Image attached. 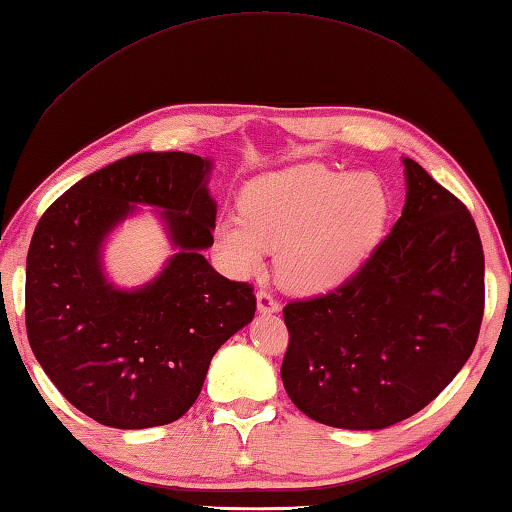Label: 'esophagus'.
I'll return each instance as SVG.
<instances>
[{
    "label": "esophagus",
    "instance_id": "esophagus-1",
    "mask_svg": "<svg viewBox=\"0 0 512 512\" xmlns=\"http://www.w3.org/2000/svg\"><path fill=\"white\" fill-rule=\"evenodd\" d=\"M256 302H258L260 314H278L280 311V302L271 296L269 291H258Z\"/></svg>",
    "mask_w": 512,
    "mask_h": 512
}]
</instances>
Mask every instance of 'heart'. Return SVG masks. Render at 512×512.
Here are the masks:
<instances>
[{
  "label": "heart",
  "instance_id": "heart-1",
  "mask_svg": "<svg viewBox=\"0 0 512 512\" xmlns=\"http://www.w3.org/2000/svg\"><path fill=\"white\" fill-rule=\"evenodd\" d=\"M243 212L216 223V249L232 274L265 269L278 252V278L296 294L316 296L340 287L375 252L391 210L389 192L371 172H340L302 163L249 181Z\"/></svg>",
  "mask_w": 512,
  "mask_h": 512
}]
</instances>
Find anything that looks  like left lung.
Segmentation results:
<instances>
[{"instance_id":"8db88e82","label":"left lung","mask_w":512,"mask_h":512,"mask_svg":"<svg viewBox=\"0 0 512 512\" xmlns=\"http://www.w3.org/2000/svg\"><path fill=\"white\" fill-rule=\"evenodd\" d=\"M391 234L325 296L283 309L285 391L311 420L387 429L422 411L471 358L484 316V252L471 212L413 159Z\"/></svg>"}]
</instances>
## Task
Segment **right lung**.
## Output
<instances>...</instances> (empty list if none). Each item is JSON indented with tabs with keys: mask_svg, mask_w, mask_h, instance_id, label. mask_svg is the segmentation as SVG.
Here are the masks:
<instances>
[{
	"mask_svg": "<svg viewBox=\"0 0 512 512\" xmlns=\"http://www.w3.org/2000/svg\"><path fill=\"white\" fill-rule=\"evenodd\" d=\"M212 161L141 152L61 194L39 218L26 258V331L61 395L114 429L179 420L196 402L221 344L249 325L254 287L207 263L216 201ZM150 204L176 255L137 290L112 286L102 247L125 217Z\"/></svg>",
	"mask_w": 512,
	"mask_h": 512,
	"instance_id": "right-lung-1",
	"label": "right lung"
}]
</instances>
